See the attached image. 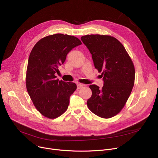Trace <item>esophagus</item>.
I'll return each instance as SVG.
<instances>
[{
  "instance_id": "obj_1",
  "label": "esophagus",
  "mask_w": 158,
  "mask_h": 158,
  "mask_svg": "<svg viewBox=\"0 0 158 158\" xmlns=\"http://www.w3.org/2000/svg\"><path fill=\"white\" fill-rule=\"evenodd\" d=\"M85 85L83 84H81V83H78L77 84V89H81L82 87H84Z\"/></svg>"
}]
</instances>
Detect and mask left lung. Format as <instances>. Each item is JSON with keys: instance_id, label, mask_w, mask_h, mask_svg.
I'll return each instance as SVG.
<instances>
[{"instance_id": "left-lung-1", "label": "left lung", "mask_w": 158, "mask_h": 158, "mask_svg": "<svg viewBox=\"0 0 158 158\" xmlns=\"http://www.w3.org/2000/svg\"><path fill=\"white\" fill-rule=\"evenodd\" d=\"M92 54L95 68L102 72L104 86H89L92 95L87 101L89 110L103 118L119 113L135 84V69L125 47L113 36L87 35L81 38Z\"/></svg>"}]
</instances>
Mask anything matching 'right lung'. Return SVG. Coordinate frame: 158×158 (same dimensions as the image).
Wrapping results in <instances>:
<instances>
[{"label": "right lung", "instance_id": "1", "mask_svg": "<svg viewBox=\"0 0 158 158\" xmlns=\"http://www.w3.org/2000/svg\"><path fill=\"white\" fill-rule=\"evenodd\" d=\"M73 36L58 33L40 40L30 53L26 72L27 92L36 110L44 117L54 119L63 114L70 95L77 89L74 82L56 79L58 67L71 50L81 45Z\"/></svg>", "mask_w": 158, "mask_h": 158}]
</instances>
